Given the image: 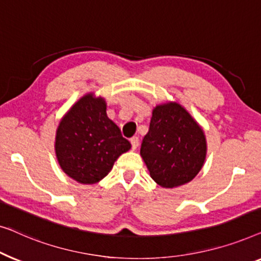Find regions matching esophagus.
Listing matches in <instances>:
<instances>
[{"label": "esophagus", "instance_id": "esophagus-1", "mask_svg": "<svg viewBox=\"0 0 261 261\" xmlns=\"http://www.w3.org/2000/svg\"><path fill=\"white\" fill-rule=\"evenodd\" d=\"M130 142H131L132 149L136 150V149L138 148V145H139V138H138V137H132V138L130 139Z\"/></svg>", "mask_w": 261, "mask_h": 261}]
</instances>
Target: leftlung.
Returning <instances> with one entry per match:
<instances>
[{
  "mask_svg": "<svg viewBox=\"0 0 261 261\" xmlns=\"http://www.w3.org/2000/svg\"><path fill=\"white\" fill-rule=\"evenodd\" d=\"M141 155L150 176L161 187L182 186L192 181L203 166V131L179 104L156 106Z\"/></svg>",
  "mask_w": 261,
  "mask_h": 261,
  "instance_id": "left-lung-1",
  "label": "left lung"
}]
</instances>
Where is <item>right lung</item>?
I'll return each mask as SVG.
<instances>
[{
	"label": "right lung",
	"mask_w": 261,
	"mask_h": 261,
	"mask_svg": "<svg viewBox=\"0 0 261 261\" xmlns=\"http://www.w3.org/2000/svg\"><path fill=\"white\" fill-rule=\"evenodd\" d=\"M130 148V142L106 115L105 101L92 94L73 105L57 131L59 164L69 177L84 185L104 178L119 155Z\"/></svg>",
	"instance_id": "add662e5"
}]
</instances>
